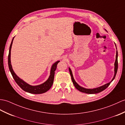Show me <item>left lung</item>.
<instances>
[{"label": "left lung", "mask_w": 125, "mask_h": 125, "mask_svg": "<svg viewBox=\"0 0 125 125\" xmlns=\"http://www.w3.org/2000/svg\"><path fill=\"white\" fill-rule=\"evenodd\" d=\"M115 46H116V45H115ZM118 52L117 50V53H116V59H115V75H114V78H113L112 80L110 83H106L105 85H104L102 86L99 87H97L96 88H94V89H86V88H84L80 86L76 82H75V80H74L73 75H72V71L71 70V69L70 68H69V72H70V75H71L72 83H73L75 87H76L78 90V91H79L81 92L85 93H86V94H96V93H98L101 92L102 91H104V89H105L110 85V84L112 82V81L114 80V79H115V77L116 76V74H117V70H118Z\"/></svg>", "instance_id": "obj_1"}]
</instances>
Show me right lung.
<instances>
[{
    "label": "right lung",
    "mask_w": 125,
    "mask_h": 125,
    "mask_svg": "<svg viewBox=\"0 0 125 125\" xmlns=\"http://www.w3.org/2000/svg\"><path fill=\"white\" fill-rule=\"evenodd\" d=\"M14 38L12 39V41L11 42L10 47V50H9V54H8V67L10 71V73L12 75V76L14 78V80L17 83L20 87H21L23 91H24L30 93L31 94H42L48 91V90L51 88V87L53 83V81L54 79V74L57 65L58 63L60 61H57L54 64L52 65L51 68V74L48 78V80L45 82L44 83L41 84L40 85L38 86H31L29 84L25 83L24 81H23L22 79H20V78L17 77L16 74L14 73L13 70L11 67V65L10 63V51L11 48V45H12L13 41L14 39Z\"/></svg>",
    "instance_id": "add662e5"
}]
</instances>
